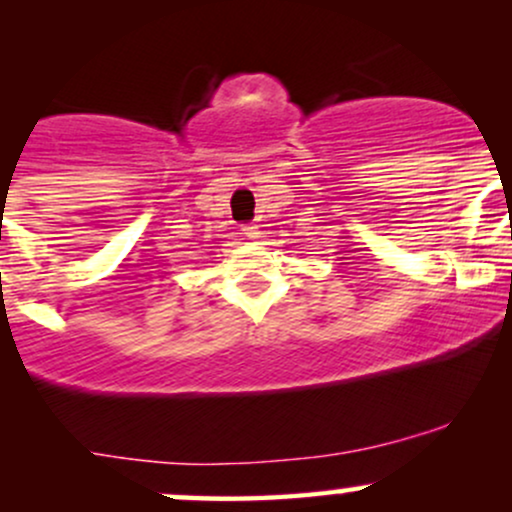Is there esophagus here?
<instances>
[{
  "mask_svg": "<svg viewBox=\"0 0 512 512\" xmlns=\"http://www.w3.org/2000/svg\"><path fill=\"white\" fill-rule=\"evenodd\" d=\"M243 233H245V238H250V240H257L262 236L260 233V226H257V223H245L243 226Z\"/></svg>",
  "mask_w": 512,
  "mask_h": 512,
  "instance_id": "1",
  "label": "esophagus"
}]
</instances>
